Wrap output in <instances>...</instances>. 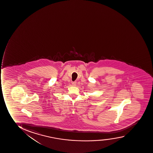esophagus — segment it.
I'll return each instance as SVG.
<instances>
[{
	"instance_id": "esophagus-1",
	"label": "esophagus",
	"mask_w": 153,
	"mask_h": 153,
	"mask_svg": "<svg viewBox=\"0 0 153 153\" xmlns=\"http://www.w3.org/2000/svg\"><path fill=\"white\" fill-rule=\"evenodd\" d=\"M72 86H76V82H73L72 83Z\"/></svg>"
}]
</instances>
